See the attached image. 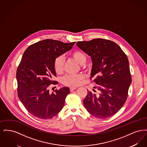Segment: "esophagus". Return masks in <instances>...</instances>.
<instances>
[{
    "mask_svg": "<svg viewBox=\"0 0 147 147\" xmlns=\"http://www.w3.org/2000/svg\"><path fill=\"white\" fill-rule=\"evenodd\" d=\"M77 89V88H76V87H70V91H73V90H76Z\"/></svg>",
    "mask_w": 147,
    "mask_h": 147,
    "instance_id": "1",
    "label": "esophagus"
}]
</instances>
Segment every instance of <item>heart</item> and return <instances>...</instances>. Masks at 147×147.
<instances>
[{
    "instance_id": "1",
    "label": "heart",
    "mask_w": 147,
    "mask_h": 147,
    "mask_svg": "<svg viewBox=\"0 0 147 147\" xmlns=\"http://www.w3.org/2000/svg\"><path fill=\"white\" fill-rule=\"evenodd\" d=\"M71 56L74 59L80 64H82L86 61V56L82 51H74L71 53ZM64 59L62 56L55 58L54 61V68L57 73H61L63 70ZM84 76L82 74H68L63 77L62 83L64 85L69 86H76L80 84Z\"/></svg>"
}]
</instances>
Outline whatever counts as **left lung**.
<instances>
[{
    "label": "left lung",
    "mask_w": 147,
    "mask_h": 147,
    "mask_svg": "<svg viewBox=\"0 0 147 147\" xmlns=\"http://www.w3.org/2000/svg\"><path fill=\"white\" fill-rule=\"evenodd\" d=\"M77 46L91 57L90 76L98 92L88 91L84 107L91 115L106 119L122 107L128 96L132 78L127 57L117 44L103 38L79 41Z\"/></svg>",
    "instance_id": "obj_1"
}]
</instances>
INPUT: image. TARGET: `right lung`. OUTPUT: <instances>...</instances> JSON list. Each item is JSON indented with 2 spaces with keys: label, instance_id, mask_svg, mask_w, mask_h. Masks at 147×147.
<instances>
[{
  "label": "right lung",
  "instance_id": "right-lung-1",
  "mask_svg": "<svg viewBox=\"0 0 147 147\" xmlns=\"http://www.w3.org/2000/svg\"><path fill=\"white\" fill-rule=\"evenodd\" d=\"M76 42L63 43L46 39L30 45L22 57L16 71L18 95L29 113L38 119H50L62 109L70 93L68 87L49 92L56 77L54 61L71 49Z\"/></svg>",
  "mask_w": 147,
  "mask_h": 147
}]
</instances>
